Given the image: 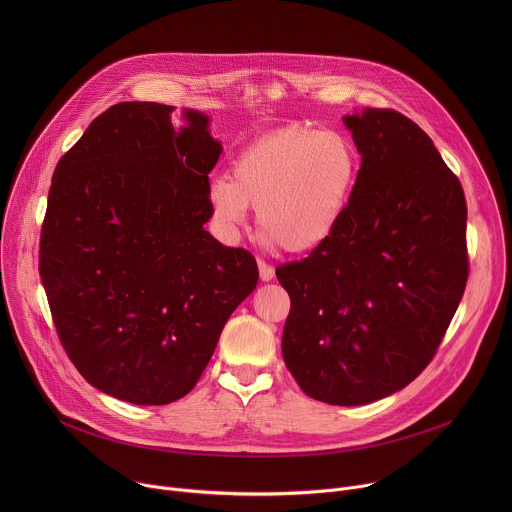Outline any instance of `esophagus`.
<instances>
[{
    "label": "esophagus",
    "mask_w": 512,
    "mask_h": 512,
    "mask_svg": "<svg viewBox=\"0 0 512 512\" xmlns=\"http://www.w3.org/2000/svg\"><path fill=\"white\" fill-rule=\"evenodd\" d=\"M257 265H259V275H261V279L263 281H269V279H273V275H275V269L265 261V259H259L257 261Z\"/></svg>",
    "instance_id": "34e87169"
}]
</instances>
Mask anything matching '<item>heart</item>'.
<instances>
[{
  "mask_svg": "<svg viewBox=\"0 0 512 512\" xmlns=\"http://www.w3.org/2000/svg\"><path fill=\"white\" fill-rule=\"evenodd\" d=\"M356 178L352 143L336 131L285 127L243 150L231 180L210 188L214 214L237 229L257 206L259 229L287 251H308L334 229Z\"/></svg>",
  "mask_w": 512,
  "mask_h": 512,
  "instance_id": "obj_1",
  "label": "heart"
}]
</instances>
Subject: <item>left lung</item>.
I'll return each mask as SVG.
<instances>
[{
  "label": "left lung",
  "mask_w": 512,
  "mask_h": 512,
  "mask_svg": "<svg viewBox=\"0 0 512 512\" xmlns=\"http://www.w3.org/2000/svg\"><path fill=\"white\" fill-rule=\"evenodd\" d=\"M362 156L330 235L275 269L291 300L281 352L330 405L383 399L421 375L468 281L466 198L429 135L395 109L344 117Z\"/></svg>",
  "instance_id": "left-lung-1"
}]
</instances>
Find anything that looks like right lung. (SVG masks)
Returning <instances> with one entry per match:
<instances>
[{
	"label": "right lung",
	"mask_w": 512,
	"mask_h": 512,
	"mask_svg": "<svg viewBox=\"0 0 512 512\" xmlns=\"http://www.w3.org/2000/svg\"><path fill=\"white\" fill-rule=\"evenodd\" d=\"M131 101L103 111L56 164L40 279L62 348L103 393L135 405L188 395L259 281L255 257L218 243L208 174L223 148L208 117Z\"/></svg>",
	"instance_id": "obj_1"
}]
</instances>
